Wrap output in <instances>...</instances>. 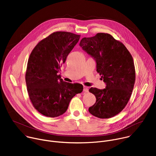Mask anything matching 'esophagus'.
Masks as SVG:
<instances>
[{
    "label": "esophagus",
    "mask_w": 156,
    "mask_h": 156,
    "mask_svg": "<svg viewBox=\"0 0 156 156\" xmlns=\"http://www.w3.org/2000/svg\"><path fill=\"white\" fill-rule=\"evenodd\" d=\"M83 91H84V93H88V92H89L88 87L84 86H83Z\"/></svg>",
    "instance_id": "1"
}]
</instances>
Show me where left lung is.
Masks as SVG:
<instances>
[{
	"label": "left lung",
	"instance_id": "1",
	"mask_svg": "<svg viewBox=\"0 0 156 156\" xmlns=\"http://www.w3.org/2000/svg\"><path fill=\"white\" fill-rule=\"evenodd\" d=\"M80 46L96 62V71L106 86L103 90L90 89L96 103L89 112L100 119H109L118 114L127 104L135 82L133 57L121 42L107 33H98L83 37Z\"/></svg>",
	"mask_w": 156,
	"mask_h": 156
}]
</instances>
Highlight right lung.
Returning <instances> with one entry per match:
<instances>
[{
	"label": "right lung",
	"instance_id": "add662e5",
	"mask_svg": "<svg viewBox=\"0 0 156 156\" xmlns=\"http://www.w3.org/2000/svg\"><path fill=\"white\" fill-rule=\"evenodd\" d=\"M80 38L72 33H53L41 41L30 55L25 76L28 93L34 107L46 117L63 114L71 99L83 90L81 84L63 81L57 75Z\"/></svg>",
	"mask_w": 156,
	"mask_h": 156
}]
</instances>
